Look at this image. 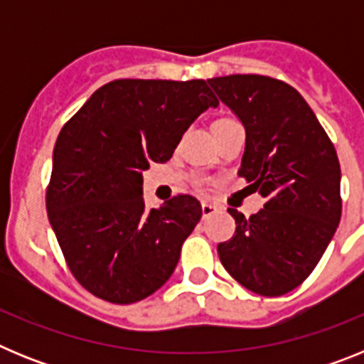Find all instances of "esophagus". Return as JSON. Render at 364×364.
Returning a JSON list of instances; mask_svg holds the SVG:
<instances>
[{
    "instance_id": "esophagus-1",
    "label": "esophagus",
    "mask_w": 364,
    "mask_h": 364,
    "mask_svg": "<svg viewBox=\"0 0 364 364\" xmlns=\"http://www.w3.org/2000/svg\"><path fill=\"white\" fill-rule=\"evenodd\" d=\"M215 211H217V205L210 204V202H202V215H204V217H210Z\"/></svg>"
}]
</instances>
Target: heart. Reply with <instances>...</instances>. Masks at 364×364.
Masks as SVG:
<instances>
[{"label":"heart","instance_id":"obj_1","mask_svg":"<svg viewBox=\"0 0 364 364\" xmlns=\"http://www.w3.org/2000/svg\"><path fill=\"white\" fill-rule=\"evenodd\" d=\"M220 122H230V120H220Z\"/></svg>","mask_w":364,"mask_h":364}]
</instances>
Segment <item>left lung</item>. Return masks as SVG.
I'll list each match as a JSON object with an SVG mask.
<instances>
[{"instance_id": "left-lung-1", "label": "left lung", "mask_w": 364, "mask_h": 364, "mask_svg": "<svg viewBox=\"0 0 364 364\" xmlns=\"http://www.w3.org/2000/svg\"><path fill=\"white\" fill-rule=\"evenodd\" d=\"M246 129L239 176L266 198L217 246L237 282L264 297L297 288L314 272L341 220V166L323 125L294 87L259 74L208 80Z\"/></svg>"}]
</instances>
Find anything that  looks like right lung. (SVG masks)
I'll return each mask as SVG.
<instances>
[{"label":"right lung","instance_id":"obj_1","mask_svg":"<svg viewBox=\"0 0 364 364\" xmlns=\"http://www.w3.org/2000/svg\"><path fill=\"white\" fill-rule=\"evenodd\" d=\"M217 105L204 80H114L63 125L47 215L67 266L87 291L131 304L171 277L202 205L178 195L147 211L142 173L171 159L189 125Z\"/></svg>","mask_w":364,"mask_h":364}]
</instances>
